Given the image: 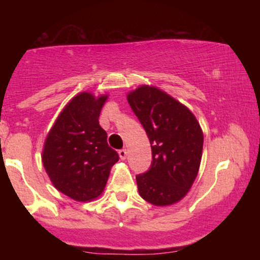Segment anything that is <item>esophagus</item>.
<instances>
[{
	"instance_id": "1",
	"label": "esophagus",
	"mask_w": 260,
	"mask_h": 260,
	"mask_svg": "<svg viewBox=\"0 0 260 260\" xmlns=\"http://www.w3.org/2000/svg\"><path fill=\"white\" fill-rule=\"evenodd\" d=\"M118 155H120V159L121 160H126L127 150H126V149H121V150L118 151Z\"/></svg>"
}]
</instances>
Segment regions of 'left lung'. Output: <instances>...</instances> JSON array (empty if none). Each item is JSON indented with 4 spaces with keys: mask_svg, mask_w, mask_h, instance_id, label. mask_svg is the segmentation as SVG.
<instances>
[{
    "mask_svg": "<svg viewBox=\"0 0 260 260\" xmlns=\"http://www.w3.org/2000/svg\"><path fill=\"white\" fill-rule=\"evenodd\" d=\"M127 100L151 145L150 169L137 175L139 194L157 207L181 201L192 187L203 151V131L190 110L150 85L128 92Z\"/></svg>",
    "mask_w": 260,
    "mask_h": 260,
    "instance_id": "8db88e82",
    "label": "left lung"
}]
</instances>
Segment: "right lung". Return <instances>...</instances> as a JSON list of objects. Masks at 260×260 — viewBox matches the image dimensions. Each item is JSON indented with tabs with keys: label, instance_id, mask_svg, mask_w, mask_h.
Instances as JSON below:
<instances>
[{
	"label": "right lung",
	"instance_id": "obj_1",
	"mask_svg": "<svg viewBox=\"0 0 260 260\" xmlns=\"http://www.w3.org/2000/svg\"><path fill=\"white\" fill-rule=\"evenodd\" d=\"M107 95H76L58 115L44 144L43 164L56 189L78 202L104 192L118 154L107 144L99 116Z\"/></svg>",
	"mask_w": 260,
	"mask_h": 260
}]
</instances>
